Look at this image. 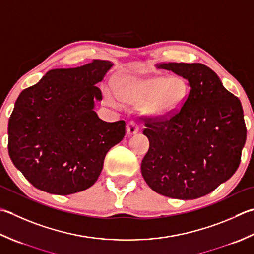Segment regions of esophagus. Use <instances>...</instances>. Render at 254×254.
<instances>
[{
	"instance_id": "34e87169",
	"label": "esophagus",
	"mask_w": 254,
	"mask_h": 254,
	"mask_svg": "<svg viewBox=\"0 0 254 254\" xmlns=\"http://www.w3.org/2000/svg\"><path fill=\"white\" fill-rule=\"evenodd\" d=\"M138 128H140V127H138L137 122L134 121V120H131L127 126V134L132 135V134H136L138 132Z\"/></svg>"
}]
</instances>
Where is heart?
Returning <instances> with one entry per match:
<instances>
[{"label":"heart","instance_id":"obj_1","mask_svg":"<svg viewBox=\"0 0 254 254\" xmlns=\"http://www.w3.org/2000/svg\"><path fill=\"white\" fill-rule=\"evenodd\" d=\"M188 92V83L181 76H123L117 80L114 91L110 87L103 89V99L110 106L118 107V96L124 102L142 104L147 113L163 117L178 110Z\"/></svg>","mask_w":254,"mask_h":254}]
</instances>
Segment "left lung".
I'll use <instances>...</instances> for the list:
<instances>
[{
	"label": "left lung",
	"instance_id": "8db88e82",
	"mask_svg": "<svg viewBox=\"0 0 254 254\" xmlns=\"http://www.w3.org/2000/svg\"><path fill=\"white\" fill-rule=\"evenodd\" d=\"M190 82L186 101L168 116L143 117L150 141L141 171L154 191L175 199H196L236 173L247 127L239 99L217 73L199 63L160 66Z\"/></svg>",
	"mask_w": 254,
	"mask_h": 254
}]
</instances>
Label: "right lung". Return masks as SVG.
I'll return each instance as SVG.
<instances>
[{
    "label": "right lung",
    "mask_w": 254,
    "mask_h": 254,
    "mask_svg": "<svg viewBox=\"0 0 254 254\" xmlns=\"http://www.w3.org/2000/svg\"><path fill=\"white\" fill-rule=\"evenodd\" d=\"M112 64L93 59L52 69L24 89L8 120V154L34 187L55 195L82 191L97 182L106 154L126 135V122H106L93 111Z\"/></svg>",
    "instance_id": "1"
}]
</instances>
